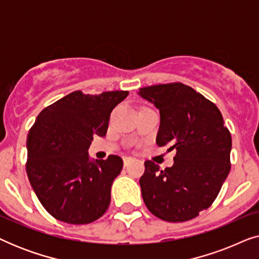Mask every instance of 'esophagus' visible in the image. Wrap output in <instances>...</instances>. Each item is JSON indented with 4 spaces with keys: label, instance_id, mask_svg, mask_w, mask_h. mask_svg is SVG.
<instances>
[{
    "label": "esophagus",
    "instance_id": "1",
    "mask_svg": "<svg viewBox=\"0 0 259 259\" xmlns=\"http://www.w3.org/2000/svg\"><path fill=\"white\" fill-rule=\"evenodd\" d=\"M134 161L133 158H130V157H123V165H125V167H127L130 164H132Z\"/></svg>",
    "mask_w": 259,
    "mask_h": 259
}]
</instances>
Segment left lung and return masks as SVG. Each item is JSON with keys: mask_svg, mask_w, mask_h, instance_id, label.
<instances>
[{"mask_svg": "<svg viewBox=\"0 0 259 259\" xmlns=\"http://www.w3.org/2000/svg\"><path fill=\"white\" fill-rule=\"evenodd\" d=\"M160 112L159 147L176 150L172 167L145 161L144 203L155 217L180 223L196 218L217 198L231 161V134L213 102L182 82L139 90Z\"/></svg>", "mask_w": 259, "mask_h": 259, "instance_id": "obj_1", "label": "left lung"}]
</instances>
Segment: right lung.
Wrapping results in <instances>:
<instances>
[{
  "instance_id": "obj_1",
  "label": "right lung",
  "mask_w": 259,
  "mask_h": 259,
  "mask_svg": "<svg viewBox=\"0 0 259 259\" xmlns=\"http://www.w3.org/2000/svg\"><path fill=\"white\" fill-rule=\"evenodd\" d=\"M127 95L75 91L47 106L29 130L28 178L42 206L58 221L90 224L107 211L123 161L109 155L92 162L88 148L94 136H106L113 108Z\"/></svg>"
}]
</instances>
